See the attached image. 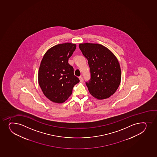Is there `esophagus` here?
Segmentation results:
<instances>
[{
  "mask_svg": "<svg viewBox=\"0 0 157 157\" xmlns=\"http://www.w3.org/2000/svg\"><path fill=\"white\" fill-rule=\"evenodd\" d=\"M79 78L80 79V82H83V78L81 76H80V77H79Z\"/></svg>",
  "mask_w": 157,
  "mask_h": 157,
  "instance_id": "esophagus-1",
  "label": "esophagus"
}]
</instances>
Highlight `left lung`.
I'll list each match as a JSON object with an SVG mask.
<instances>
[{
    "instance_id": "left-lung-1",
    "label": "left lung",
    "mask_w": 157,
    "mask_h": 157,
    "mask_svg": "<svg viewBox=\"0 0 157 157\" xmlns=\"http://www.w3.org/2000/svg\"><path fill=\"white\" fill-rule=\"evenodd\" d=\"M88 61L91 79L86 82L89 92L94 98L101 100L115 93L121 79L120 64L116 56L101 44L84 43L79 45Z\"/></svg>"
}]
</instances>
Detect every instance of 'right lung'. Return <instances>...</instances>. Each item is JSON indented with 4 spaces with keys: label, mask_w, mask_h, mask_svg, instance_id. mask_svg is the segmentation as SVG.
I'll use <instances>...</instances> for the list:
<instances>
[{
    "label": "right lung",
    "mask_w": 157,
    "mask_h": 157,
    "mask_svg": "<svg viewBox=\"0 0 157 157\" xmlns=\"http://www.w3.org/2000/svg\"><path fill=\"white\" fill-rule=\"evenodd\" d=\"M76 48V44H59L50 48L41 62L38 83L46 98L54 103L65 102L80 81L68 62Z\"/></svg>",
    "instance_id": "add662e5"
}]
</instances>
